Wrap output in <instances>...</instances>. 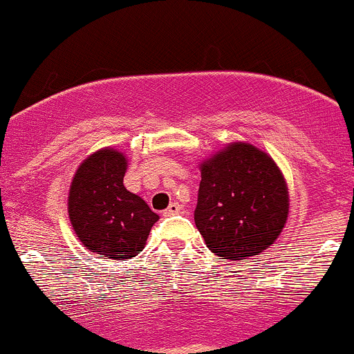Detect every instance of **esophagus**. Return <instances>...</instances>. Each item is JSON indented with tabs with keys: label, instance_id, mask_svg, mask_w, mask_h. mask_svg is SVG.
I'll return each instance as SVG.
<instances>
[{
	"label": "esophagus",
	"instance_id": "34e87169",
	"mask_svg": "<svg viewBox=\"0 0 354 354\" xmlns=\"http://www.w3.org/2000/svg\"><path fill=\"white\" fill-rule=\"evenodd\" d=\"M181 204H178V202H171L169 204V207L166 209V211L162 212L164 216H173V214H178V212H181Z\"/></svg>",
	"mask_w": 354,
	"mask_h": 354
}]
</instances>
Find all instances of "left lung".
Listing matches in <instances>:
<instances>
[{
  "label": "left lung",
  "instance_id": "left-lung-1",
  "mask_svg": "<svg viewBox=\"0 0 354 354\" xmlns=\"http://www.w3.org/2000/svg\"><path fill=\"white\" fill-rule=\"evenodd\" d=\"M195 225L209 250L243 259L268 249L289 214L279 166L249 143H232L202 164Z\"/></svg>",
  "mask_w": 354,
  "mask_h": 354
}]
</instances>
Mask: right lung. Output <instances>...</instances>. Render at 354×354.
<instances>
[{"instance_id":"1","label":"right lung","mask_w":354,"mask_h":354,"mask_svg":"<svg viewBox=\"0 0 354 354\" xmlns=\"http://www.w3.org/2000/svg\"><path fill=\"white\" fill-rule=\"evenodd\" d=\"M126 157L112 149L79 166L68 192V218L75 235L91 252L126 261L142 252L159 216L124 187Z\"/></svg>"}]
</instances>
